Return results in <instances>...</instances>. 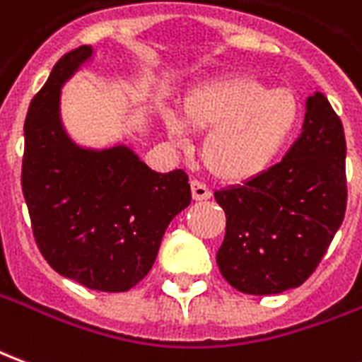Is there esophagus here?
<instances>
[{
    "mask_svg": "<svg viewBox=\"0 0 362 362\" xmlns=\"http://www.w3.org/2000/svg\"><path fill=\"white\" fill-rule=\"evenodd\" d=\"M192 197L196 199V202H204V199H209L211 197V192H209V188L205 186V184H202V182L197 180H192Z\"/></svg>",
    "mask_w": 362,
    "mask_h": 362,
    "instance_id": "1",
    "label": "esophagus"
}]
</instances>
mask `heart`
I'll list each match as a JSON object with an SVG mask.
<instances>
[{
  "mask_svg": "<svg viewBox=\"0 0 362 362\" xmlns=\"http://www.w3.org/2000/svg\"><path fill=\"white\" fill-rule=\"evenodd\" d=\"M298 96L272 89L248 75L219 77L192 90L182 119H168V129L184 137L209 132L202 145L205 168L223 182H248L266 174L287 151L300 124Z\"/></svg>",
  "mask_w": 362,
  "mask_h": 362,
  "instance_id": "b5f03b06",
  "label": "heart"
}]
</instances>
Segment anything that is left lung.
<instances>
[{"label": "left lung", "mask_w": 362, "mask_h": 362, "mask_svg": "<svg viewBox=\"0 0 362 362\" xmlns=\"http://www.w3.org/2000/svg\"><path fill=\"white\" fill-rule=\"evenodd\" d=\"M345 153L341 119L314 93L300 137L283 160L243 186L215 192L227 215L217 266L233 287L277 295L310 277L345 217Z\"/></svg>", "instance_id": "1"}]
</instances>
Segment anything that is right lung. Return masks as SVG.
Returning <instances> with one entry per match:
<instances>
[{
  "mask_svg": "<svg viewBox=\"0 0 362 362\" xmlns=\"http://www.w3.org/2000/svg\"><path fill=\"white\" fill-rule=\"evenodd\" d=\"M90 56V46L67 52L33 98L21 184L44 259L83 287L124 293L149 273L192 192L180 168L155 173L126 145L85 149L66 134L62 85Z\"/></svg>",
  "mask_w": 362,
  "mask_h": 362,
  "instance_id": "obj_1",
  "label": "right lung"
}]
</instances>
